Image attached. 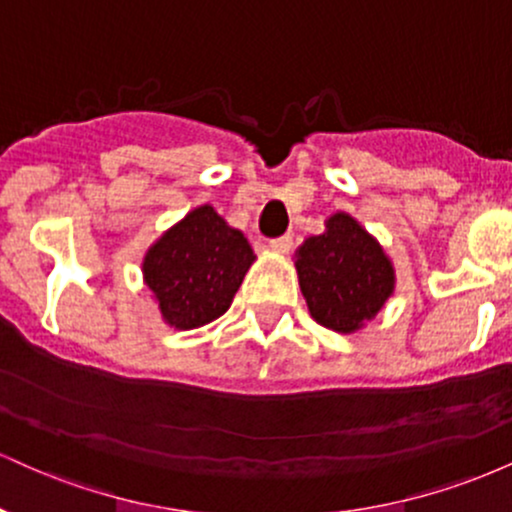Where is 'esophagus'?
I'll list each match as a JSON object with an SVG mask.
<instances>
[{
    "mask_svg": "<svg viewBox=\"0 0 512 512\" xmlns=\"http://www.w3.org/2000/svg\"><path fill=\"white\" fill-rule=\"evenodd\" d=\"M269 248L274 252H279V255H286L293 248V238L291 236H281V238H274L269 240Z\"/></svg>",
    "mask_w": 512,
    "mask_h": 512,
    "instance_id": "obj_1",
    "label": "esophagus"
}]
</instances>
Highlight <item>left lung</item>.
Wrapping results in <instances>:
<instances>
[{
	"label": "left lung",
	"mask_w": 512,
	"mask_h": 512,
	"mask_svg": "<svg viewBox=\"0 0 512 512\" xmlns=\"http://www.w3.org/2000/svg\"><path fill=\"white\" fill-rule=\"evenodd\" d=\"M296 269L310 315L334 332L361 330L395 289V269L380 243L344 211L298 248Z\"/></svg>",
	"instance_id": "obj_1"
}]
</instances>
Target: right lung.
<instances>
[{
  "label": "right lung",
  "instance_id": "right-lung-1",
  "mask_svg": "<svg viewBox=\"0 0 512 512\" xmlns=\"http://www.w3.org/2000/svg\"><path fill=\"white\" fill-rule=\"evenodd\" d=\"M252 262L248 238L204 204L151 245L144 281L170 327L195 330L226 313Z\"/></svg>",
  "mask_w": 512,
  "mask_h": 512
}]
</instances>
